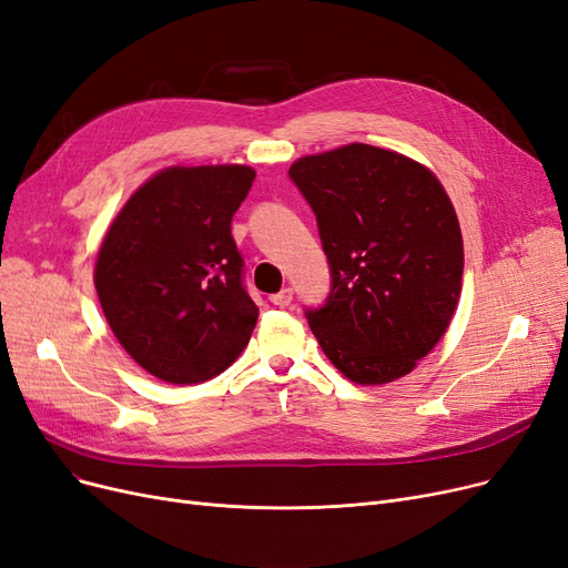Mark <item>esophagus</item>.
Here are the masks:
<instances>
[{"mask_svg": "<svg viewBox=\"0 0 568 568\" xmlns=\"http://www.w3.org/2000/svg\"><path fill=\"white\" fill-rule=\"evenodd\" d=\"M268 302H271L273 306H278V308L290 306V302H292V290H290V287H285V290L276 292V295H271V297H268Z\"/></svg>", "mask_w": 568, "mask_h": 568, "instance_id": "obj_1", "label": "esophagus"}]
</instances>
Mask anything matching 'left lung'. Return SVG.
I'll list each match as a JSON object with an SVG mask.
<instances>
[{"label": "left lung", "mask_w": 568, "mask_h": 568, "mask_svg": "<svg viewBox=\"0 0 568 568\" xmlns=\"http://www.w3.org/2000/svg\"><path fill=\"white\" fill-rule=\"evenodd\" d=\"M332 271L308 327L361 386L409 374L445 337L460 300L464 239L437 175L400 152L351 142L290 165Z\"/></svg>", "instance_id": "8db88e82"}]
</instances>
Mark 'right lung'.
I'll return each instance as SVG.
<instances>
[{"label": "right lung", "instance_id": "obj_1", "mask_svg": "<svg viewBox=\"0 0 568 568\" xmlns=\"http://www.w3.org/2000/svg\"><path fill=\"white\" fill-rule=\"evenodd\" d=\"M255 168L171 165L144 180L98 247L93 283L123 351L168 384H201L234 363L260 311L241 283L231 217Z\"/></svg>", "mask_w": 568, "mask_h": 568}]
</instances>
